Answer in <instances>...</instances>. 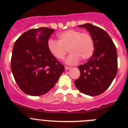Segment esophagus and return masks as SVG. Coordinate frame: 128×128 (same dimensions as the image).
<instances>
[{"label":"esophagus","mask_w":128,"mask_h":128,"mask_svg":"<svg viewBox=\"0 0 128 128\" xmlns=\"http://www.w3.org/2000/svg\"><path fill=\"white\" fill-rule=\"evenodd\" d=\"M71 67H70V66H65V70H68L70 69Z\"/></svg>","instance_id":"obj_1"}]
</instances>
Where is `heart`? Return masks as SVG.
Returning <instances> with one entry per match:
<instances>
[{"mask_svg":"<svg viewBox=\"0 0 128 128\" xmlns=\"http://www.w3.org/2000/svg\"><path fill=\"white\" fill-rule=\"evenodd\" d=\"M58 38L59 41L48 40L47 47L49 52L58 60H63L68 50L71 54L66 60L68 64H76L80 59L88 60L94 52V39L89 32L70 29L58 34Z\"/></svg>","mask_w":128,"mask_h":128,"instance_id":"heart-1","label":"heart"}]
</instances>
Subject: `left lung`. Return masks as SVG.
I'll use <instances>...</instances> for the list:
<instances>
[{
    "instance_id": "obj_1",
    "label": "left lung",
    "mask_w": 128,
    "mask_h": 128,
    "mask_svg": "<svg viewBox=\"0 0 128 128\" xmlns=\"http://www.w3.org/2000/svg\"><path fill=\"white\" fill-rule=\"evenodd\" d=\"M78 27L86 29L93 36L95 49L88 61L78 66L80 76L74 82L82 94L98 96L108 88L117 75V49L108 34L101 28L90 24Z\"/></svg>"
}]
</instances>
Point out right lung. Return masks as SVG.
Listing matches in <instances>:
<instances>
[{"mask_svg":"<svg viewBox=\"0 0 128 128\" xmlns=\"http://www.w3.org/2000/svg\"><path fill=\"white\" fill-rule=\"evenodd\" d=\"M54 29H31L14 42L11 68L14 80L26 94L39 96L54 86L65 70L64 65L49 52L47 41Z\"/></svg>","mask_w":128,"mask_h":128,"instance_id":"right-lung-1","label":"right lung"}]
</instances>
